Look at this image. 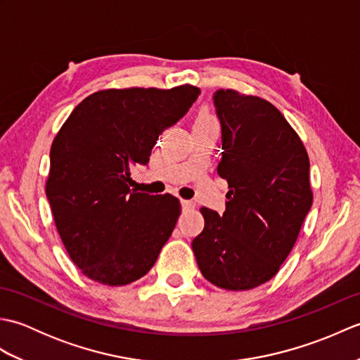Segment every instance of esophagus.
<instances>
[{
	"label": "esophagus",
	"instance_id": "esophagus-1",
	"mask_svg": "<svg viewBox=\"0 0 360 360\" xmlns=\"http://www.w3.org/2000/svg\"><path fill=\"white\" fill-rule=\"evenodd\" d=\"M181 205H182V209H184V210H190V209L195 207V202L188 201V200H181Z\"/></svg>",
	"mask_w": 360,
	"mask_h": 360
}]
</instances>
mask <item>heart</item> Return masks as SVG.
I'll list each match as a JSON object with an SVG mask.
<instances>
[{"label": "heart", "mask_w": 360, "mask_h": 360, "mask_svg": "<svg viewBox=\"0 0 360 360\" xmlns=\"http://www.w3.org/2000/svg\"><path fill=\"white\" fill-rule=\"evenodd\" d=\"M195 125H210V127H218V120L210 110H202L200 114H198Z\"/></svg>", "instance_id": "obj_1"}]
</instances>
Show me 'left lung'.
<instances>
[{
    "instance_id": "8db88e82",
    "label": "left lung",
    "mask_w": 360,
    "mask_h": 360,
    "mask_svg": "<svg viewBox=\"0 0 360 360\" xmlns=\"http://www.w3.org/2000/svg\"><path fill=\"white\" fill-rule=\"evenodd\" d=\"M212 98L229 192L223 215L201 207L204 231L192 248L205 280L246 290L271 280L294 248L312 205L309 159L272 103L233 89Z\"/></svg>"
}]
</instances>
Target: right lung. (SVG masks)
<instances>
[{
    "label": "right lung",
    "mask_w": 360,
    "mask_h": 360,
    "mask_svg": "<svg viewBox=\"0 0 360 360\" xmlns=\"http://www.w3.org/2000/svg\"><path fill=\"white\" fill-rule=\"evenodd\" d=\"M200 94L192 85L98 91L53 139L46 196L68 254L91 280L124 286L156 263L181 204L129 188V167L148 164L159 134Z\"/></svg>",
    "instance_id": "right-lung-1"
}]
</instances>
